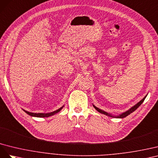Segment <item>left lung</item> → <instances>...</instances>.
I'll use <instances>...</instances> for the list:
<instances>
[{
  "instance_id": "1",
  "label": "left lung",
  "mask_w": 158,
  "mask_h": 158,
  "mask_svg": "<svg viewBox=\"0 0 158 158\" xmlns=\"http://www.w3.org/2000/svg\"><path fill=\"white\" fill-rule=\"evenodd\" d=\"M146 97H147V95H146L145 97H144L140 101L138 102L137 103L136 105H135L134 106H133L132 107L130 108V109L129 110H128L127 111H126V112H123V113H122V114H119V115H118V116H114V115H112V114H110V113H108V112H105V111H104V110H101V109H98V108L96 107V106H94V105H93V107L94 108V109H96L98 112H100V113H102V114H105V115H106V116H109L112 117V118H124V117L127 116H128V115H129L130 114H131L132 112H133L134 111L138 109V108L142 104V102H143V101H144V100H145V98H146Z\"/></svg>"
}]
</instances>
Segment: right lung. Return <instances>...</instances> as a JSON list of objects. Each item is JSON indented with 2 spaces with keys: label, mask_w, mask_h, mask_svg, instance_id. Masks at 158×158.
I'll return each instance as SVG.
<instances>
[{
  "label": "right lung",
  "mask_w": 158,
  "mask_h": 158,
  "mask_svg": "<svg viewBox=\"0 0 158 158\" xmlns=\"http://www.w3.org/2000/svg\"><path fill=\"white\" fill-rule=\"evenodd\" d=\"M64 106H63L61 108H60L59 109H57V110L53 111V112H49V113H34V112H28V111H26L24 109H23V110L26 112V113H27L28 115H30L31 116L40 117V118H42V117H49V116H52L53 114L57 113V112H59L63 109V107H64Z\"/></svg>",
  "instance_id": "obj_1"
}]
</instances>
